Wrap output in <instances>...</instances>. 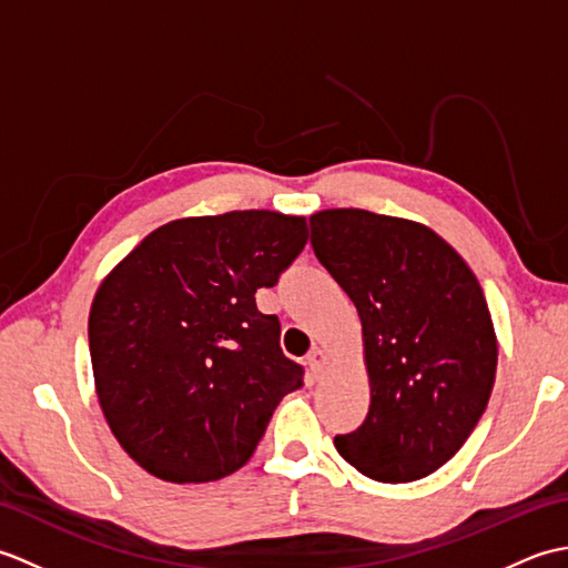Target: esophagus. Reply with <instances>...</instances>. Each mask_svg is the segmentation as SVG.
I'll return each instance as SVG.
<instances>
[{"label":"esophagus","mask_w":568,"mask_h":568,"mask_svg":"<svg viewBox=\"0 0 568 568\" xmlns=\"http://www.w3.org/2000/svg\"><path fill=\"white\" fill-rule=\"evenodd\" d=\"M307 366L312 371V376H322L324 368H327V354H324L322 348H312L307 354Z\"/></svg>","instance_id":"obj_1"}]
</instances>
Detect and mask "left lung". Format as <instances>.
Listing matches in <instances>:
<instances>
[{"mask_svg":"<svg viewBox=\"0 0 568 568\" xmlns=\"http://www.w3.org/2000/svg\"><path fill=\"white\" fill-rule=\"evenodd\" d=\"M312 248L354 300L371 405L334 439L383 484L434 474L462 449L496 383L498 342L466 261L425 224L366 210L310 216Z\"/></svg>","mask_w":568,"mask_h":568,"instance_id":"left-lung-1","label":"left lung"}]
</instances>
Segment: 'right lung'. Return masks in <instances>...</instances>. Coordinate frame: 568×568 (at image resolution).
Wrapping results in <instances>:
<instances>
[{"instance_id": "1", "label": "right lung", "mask_w": 568, "mask_h": 568, "mask_svg": "<svg viewBox=\"0 0 568 568\" xmlns=\"http://www.w3.org/2000/svg\"><path fill=\"white\" fill-rule=\"evenodd\" d=\"M307 244L305 216L268 210L155 229L90 310L94 388L116 442L151 476L207 484L244 466L303 366L256 307Z\"/></svg>"}]
</instances>
